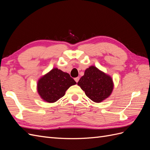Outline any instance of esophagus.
Segmentation results:
<instances>
[{
  "mask_svg": "<svg viewBox=\"0 0 150 150\" xmlns=\"http://www.w3.org/2000/svg\"><path fill=\"white\" fill-rule=\"evenodd\" d=\"M74 80H75V81H76V83H78V81H79V77H77V78H74Z\"/></svg>",
  "mask_w": 150,
  "mask_h": 150,
  "instance_id": "esophagus-1",
  "label": "esophagus"
}]
</instances>
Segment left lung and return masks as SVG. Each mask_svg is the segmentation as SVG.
<instances>
[{"label":"left lung","mask_w":150,"mask_h":150,"mask_svg":"<svg viewBox=\"0 0 150 150\" xmlns=\"http://www.w3.org/2000/svg\"><path fill=\"white\" fill-rule=\"evenodd\" d=\"M78 84L86 96L96 103H100L110 96L113 89L111 77L94 66L86 69Z\"/></svg>","instance_id":"obj_1"}]
</instances>
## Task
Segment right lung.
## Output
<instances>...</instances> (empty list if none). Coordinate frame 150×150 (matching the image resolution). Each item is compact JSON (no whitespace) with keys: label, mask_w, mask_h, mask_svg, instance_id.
<instances>
[{"label":"right lung","mask_w":150,"mask_h":150,"mask_svg":"<svg viewBox=\"0 0 150 150\" xmlns=\"http://www.w3.org/2000/svg\"><path fill=\"white\" fill-rule=\"evenodd\" d=\"M76 84L69 74L54 68L39 80L38 91L43 100L54 103L64 96L70 86Z\"/></svg>","instance_id":"1"}]
</instances>
